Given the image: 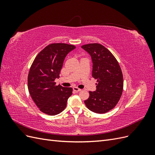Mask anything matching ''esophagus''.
<instances>
[{
  "label": "esophagus",
  "instance_id": "esophagus-1",
  "mask_svg": "<svg viewBox=\"0 0 155 155\" xmlns=\"http://www.w3.org/2000/svg\"><path fill=\"white\" fill-rule=\"evenodd\" d=\"M73 91L75 92H79V91H81V90L80 88H77V87H74L73 88Z\"/></svg>",
  "mask_w": 155,
  "mask_h": 155
}]
</instances>
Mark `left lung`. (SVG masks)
Masks as SVG:
<instances>
[{"label": "left lung", "mask_w": 155, "mask_h": 155, "mask_svg": "<svg viewBox=\"0 0 155 155\" xmlns=\"http://www.w3.org/2000/svg\"><path fill=\"white\" fill-rule=\"evenodd\" d=\"M81 48L91 56L92 77L97 79L96 91H89L90 96L85 104L94 112L105 113L117 105L122 94V72L118 61L104 46L91 43L83 45Z\"/></svg>", "instance_id": "obj_1"}]
</instances>
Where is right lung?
<instances>
[{"label": "right lung", "instance_id": "obj_1", "mask_svg": "<svg viewBox=\"0 0 155 155\" xmlns=\"http://www.w3.org/2000/svg\"><path fill=\"white\" fill-rule=\"evenodd\" d=\"M76 46L65 43H52L42 50L33 61L28 76V88L39 110L54 116L66 108L71 87L56 85L64 59Z\"/></svg>", "mask_w": 155, "mask_h": 155}]
</instances>
